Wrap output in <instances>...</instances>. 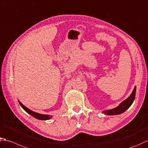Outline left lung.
Segmentation results:
<instances>
[{
  "label": "left lung",
  "instance_id": "8db88e82",
  "mask_svg": "<svg viewBox=\"0 0 148 148\" xmlns=\"http://www.w3.org/2000/svg\"><path fill=\"white\" fill-rule=\"evenodd\" d=\"M135 94H136V86L133 90L131 95L127 98L126 99L123 101L119 105L115 108H113L111 110H107L103 111V113L106 115H118L121 114L125 112L127 109L130 108V106L132 105L133 102L135 99Z\"/></svg>",
  "mask_w": 148,
  "mask_h": 148
}]
</instances>
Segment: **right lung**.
<instances>
[{"label":"right lung","instance_id":"add662e5","mask_svg":"<svg viewBox=\"0 0 148 148\" xmlns=\"http://www.w3.org/2000/svg\"><path fill=\"white\" fill-rule=\"evenodd\" d=\"M19 102V104L20 105V106H21L22 107V108L24 110L27 112L29 114H30L31 115H32V116L34 117V118L37 119H39V120H49L51 118H52V116L49 115H43V114H38V113H36V112H34L33 111L31 110L30 109H29L28 108H27V107H25L23 104H22L21 102H20V101H18Z\"/></svg>","mask_w":148,"mask_h":148}]
</instances>
